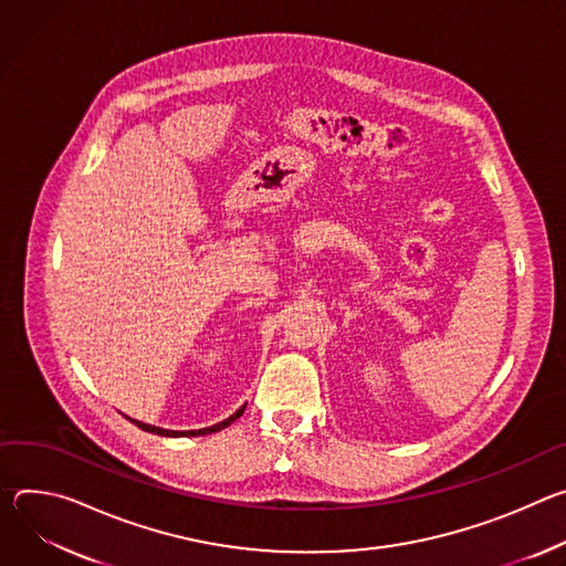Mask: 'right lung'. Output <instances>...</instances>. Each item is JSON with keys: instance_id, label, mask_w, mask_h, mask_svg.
Returning a JSON list of instances; mask_svg holds the SVG:
<instances>
[{"instance_id": "1", "label": "right lung", "mask_w": 566, "mask_h": 566, "mask_svg": "<svg viewBox=\"0 0 566 566\" xmlns=\"http://www.w3.org/2000/svg\"><path fill=\"white\" fill-rule=\"evenodd\" d=\"M244 407H247V405H244ZM244 407H240L233 416H229L227 420H222V422H218V424H213V427H207V429H191V431H172V429H161V427H153V424H146V422H139V420H133V418H130V422H135V424H137L139 429H144V431L159 433V436H205V433H213V431H220V429L229 427L235 418H240V416H242Z\"/></svg>"}]
</instances>
